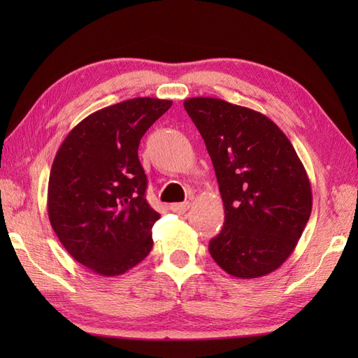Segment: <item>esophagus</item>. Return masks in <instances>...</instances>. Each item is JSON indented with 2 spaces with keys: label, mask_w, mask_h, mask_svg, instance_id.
<instances>
[{
  "label": "esophagus",
  "mask_w": 358,
  "mask_h": 358,
  "mask_svg": "<svg viewBox=\"0 0 358 358\" xmlns=\"http://www.w3.org/2000/svg\"><path fill=\"white\" fill-rule=\"evenodd\" d=\"M191 208V203H175V204H172L171 206V210L172 212H175V214H185V212Z\"/></svg>",
  "instance_id": "1"
}]
</instances>
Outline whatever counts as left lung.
I'll use <instances>...</instances> for the list:
<instances>
[{
    "label": "left lung",
    "mask_w": 358,
    "mask_h": 358,
    "mask_svg": "<svg viewBox=\"0 0 358 358\" xmlns=\"http://www.w3.org/2000/svg\"><path fill=\"white\" fill-rule=\"evenodd\" d=\"M185 109L206 144L224 206L209 252L232 277L268 275L292 254L310 217L305 166L260 112L210 96L187 98Z\"/></svg>",
    "instance_id": "obj_1"
}]
</instances>
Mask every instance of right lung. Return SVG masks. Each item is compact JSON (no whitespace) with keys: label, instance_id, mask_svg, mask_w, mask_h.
<instances>
[{"label":"right lung","instance_id":"right-lung-1","mask_svg":"<svg viewBox=\"0 0 358 358\" xmlns=\"http://www.w3.org/2000/svg\"><path fill=\"white\" fill-rule=\"evenodd\" d=\"M171 106V100L141 96L90 113L53 159L50 224L67 252L98 275H121L154 246L152 226L159 214L144 196L148 178L138 146Z\"/></svg>","mask_w":358,"mask_h":358}]
</instances>
